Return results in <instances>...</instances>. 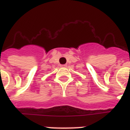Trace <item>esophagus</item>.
I'll return each instance as SVG.
<instances>
[{"mask_svg":"<svg viewBox=\"0 0 130 130\" xmlns=\"http://www.w3.org/2000/svg\"><path fill=\"white\" fill-rule=\"evenodd\" d=\"M66 66H67V65H61V67H66Z\"/></svg>","mask_w":130,"mask_h":130,"instance_id":"1","label":"esophagus"}]
</instances>
